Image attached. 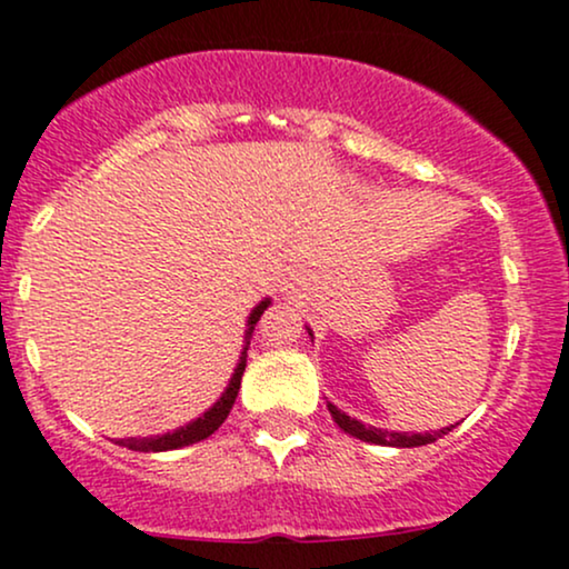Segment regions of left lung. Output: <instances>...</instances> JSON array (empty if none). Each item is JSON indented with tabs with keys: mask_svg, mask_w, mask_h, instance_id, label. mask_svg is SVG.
<instances>
[{
	"mask_svg": "<svg viewBox=\"0 0 569 569\" xmlns=\"http://www.w3.org/2000/svg\"><path fill=\"white\" fill-rule=\"evenodd\" d=\"M307 335L312 337V329H307ZM329 411L331 417H335V422L339 428L345 430V433L356 436V439L367 441V443H380V447H426V443H433L436 439H441V436H447L449 428H441V430H433V433H398V430H382V428H375V426H363L361 420H356V417L345 415L342 409H337L335 403H329Z\"/></svg>",
	"mask_w": 569,
	"mask_h": 569,
	"instance_id": "1",
	"label": "left lung"
}]
</instances>
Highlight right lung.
Returning <instances> with one entry per match:
<instances>
[{"label": "right lung", "mask_w": 569, "mask_h": 569, "mask_svg": "<svg viewBox=\"0 0 569 569\" xmlns=\"http://www.w3.org/2000/svg\"><path fill=\"white\" fill-rule=\"evenodd\" d=\"M272 302L270 299H262L257 307H253L251 312H248V321H246V339H243V350H240V361L238 367H234L230 382H227L224 393L217 398V403H213L211 409H206L198 420L187 422V426L176 428L173 433H162V436H149V439H120L117 443L120 447H128L133 449V452H171V449H181V447H189V443H198L202 439H208V436L213 433V430H219L221 422L227 420V415H230L234 398H238V390H240V380H243V371H246V358H248V345H251V335H253V326H257L259 318H262V312L270 307Z\"/></svg>", "instance_id": "obj_1"}]
</instances>
